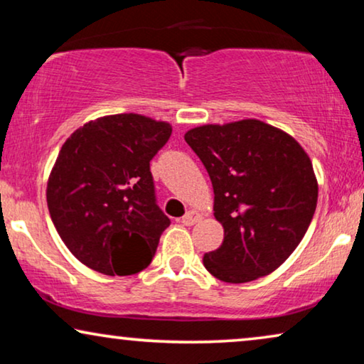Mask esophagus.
I'll use <instances>...</instances> for the list:
<instances>
[{"label": "esophagus", "mask_w": 364, "mask_h": 364, "mask_svg": "<svg viewBox=\"0 0 364 364\" xmlns=\"http://www.w3.org/2000/svg\"><path fill=\"white\" fill-rule=\"evenodd\" d=\"M198 220H202V215L196 210H188L186 215L182 217L183 225H193V223H197Z\"/></svg>", "instance_id": "obj_1"}]
</instances>
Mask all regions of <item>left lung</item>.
<instances>
[{"instance_id":"8db88e82","label":"left lung","mask_w":364,"mask_h":364,"mask_svg":"<svg viewBox=\"0 0 364 364\" xmlns=\"http://www.w3.org/2000/svg\"><path fill=\"white\" fill-rule=\"evenodd\" d=\"M213 187L223 242L203 265L227 283L275 272L305 237L318 200L310 157L290 134L257 119L186 132Z\"/></svg>"}]
</instances>
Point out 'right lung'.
<instances>
[{
    "mask_svg": "<svg viewBox=\"0 0 364 364\" xmlns=\"http://www.w3.org/2000/svg\"><path fill=\"white\" fill-rule=\"evenodd\" d=\"M172 134L168 122L114 114L89 121L63 144L46 198L69 252L104 275L149 267L171 220L156 203L151 161Z\"/></svg>",
    "mask_w": 364,
    "mask_h": 364,
    "instance_id": "right-lung-1",
    "label": "right lung"
}]
</instances>
